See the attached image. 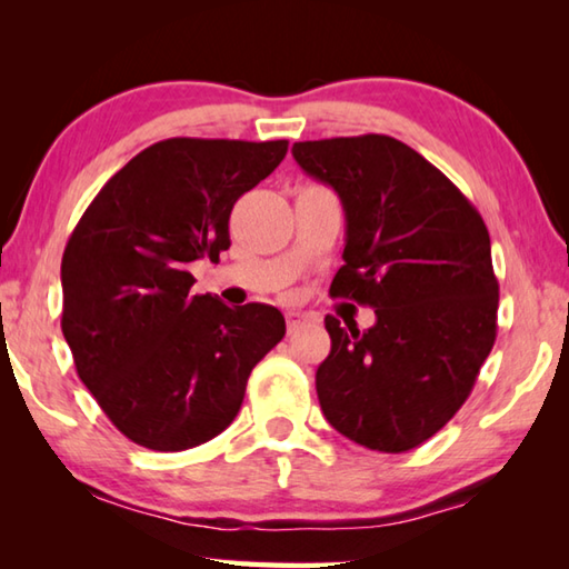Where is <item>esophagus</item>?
I'll return each mask as SVG.
<instances>
[{"label": "esophagus", "mask_w": 569, "mask_h": 569, "mask_svg": "<svg viewBox=\"0 0 569 569\" xmlns=\"http://www.w3.org/2000/svg\"><path fill=\"white\" fill-rule=\"evenodd\" d=\"M306 321V316L303 313H298V311H288L286 313V326H288V331H296L298 326H301Z\"/></svg>", "instance_id": "esophagus-1"}]
</instances>
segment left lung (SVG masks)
Segmentation results:
<instances>
[{
	"label": "left lung",
	"instance_id": "obj_1",
	"mask_svg": "<svg viewBox=\"0 0 569 569\" xmlns=\"http://www.w3.org/2000/svg\"><path fill=\"white\" fill-rule=\"evenodd\" d=\"M293 158L339 192L346 213L329 293L377 313L366 331L326 316L321 411L356 445L401 455L455 417L495 346L487 226L445 172L389 134L296 142Z\"/></svg>",
	"mask_w": 569,
	"mask_h": 569
}]
</instances>
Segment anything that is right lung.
<instances>
[{
  "instance_id": "right-lung-1",
  "label": "right lung",
  "mask_w": 569,
  "mask_h": 569,
  "mask_svg": "<svg viewBox=\"0 0 569 569\" xmlns=\"http://www.w3.org/2000/svg\"><path fill=\"white\" fill-rule=\"evenodd\" d=\"M288 140L170 138L114 172L62 256V333L77 377L134 445L182 451L218 437L253 366L283 339L278 308L192 296V261L228 250L236 200Z\"/></svg>"
}]
</instances>
